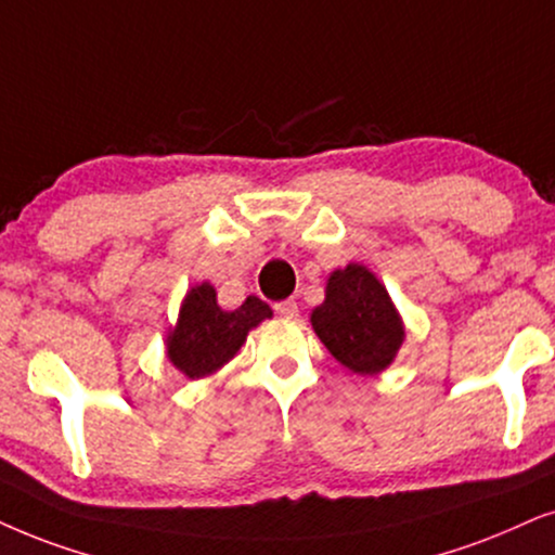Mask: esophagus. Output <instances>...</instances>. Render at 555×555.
Returning <instances> with one entry per match:
<instances>
[{"instance_id": "esophagus-1", "label": "esophagus", "mask_w": 555, "mask_h": 555, "mask_svg": "<svg viewBox=\"0 0 555 555\" xmlns=\"http://www.w3.org/2000/svg\"><path fill=\"white\" fill-rule=\"evenodd\" d=\"M273 310H276L279 318H286V320H294L299 314V307H297V301H294V299L276 301V305H273Z\"/></svg>"}]
</instances>
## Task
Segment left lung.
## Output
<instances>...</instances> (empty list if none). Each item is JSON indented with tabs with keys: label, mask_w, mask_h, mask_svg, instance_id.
I'll return each mask as SVG.
<instances>
[{
	"label": "left lung",
	"mask_w": 555,
	"mask_h": 555,
	"mask_svg": "<svg viewBox=\"0 0 555 555\" xmlns=\"http://www.w3.org/2000/svg\"><path fill=\"white\" fill-rule=\"evenodd\" d=\"M310 320L333 359L363 376L382 374L404 340L387 286L361 263L330 273L325 301L314 307Z\"/></svg>",
	"instance_id": "obj_1"
}]
</instances>
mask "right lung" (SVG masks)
Here are the masks:
<instances>
[{
    "instance_id": "right-lung-1",
    "label": "right lung",
    "mask_w": 555,
    "mask_h": 555,
    "mask_svg": "<svg viewBox=\"0 0 555 555\" xmlns=\"http://www.w3.org/2000/svg\"><path fill=\"white\" fill-rule=\"evenodd\" d=\"M271 307L248 297L233 312L220 310L212 284H196L181 301L177 327L168 333V361L189 378H202L222 369L248 338V330L271 318Z\"/></svg>"
}]
</instances>
